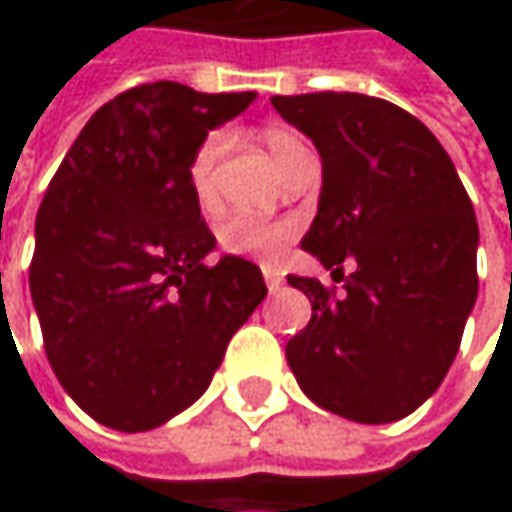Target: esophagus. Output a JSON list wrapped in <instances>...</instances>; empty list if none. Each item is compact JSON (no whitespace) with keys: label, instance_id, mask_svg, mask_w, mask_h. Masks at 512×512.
Instances as JSON below:
<instances>
[{"label":"esophagus","instance_id":"34e87169","mask_svg":"<svg viewBox=\"0 0 512 512\" xmlns=\"http://www.w3.org/2000/svg\"><path fill=\"white\" fill-rule=\"evenodd\" d=\"M262 273H265V285H267V290H270V293H276L279 287L285 285V279H282V273H279V270H273V267H265Z\"/></svg>","mask_w":512,"mask_h":512}]
</instances>
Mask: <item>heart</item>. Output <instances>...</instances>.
Returning <instances> with one entry per match:
<instances>
[{
  "instance_id": "obj_1",
  "label": "heart",
  "mask_w": 512,
  "mask_h": 512,
  "mask_svg": "<svg viewBox=\"0 0 512 512\" xmlns=\"http://www.w3.org/2000/svg\"><path fill=\"white\" fill-rule=\"evenodd\" d=\"M227 136L222 130H213L207 133L205 139L196 145L190 162H187V185L193 190L196 202L202 207L216 205V168H219V156L225 150ZM262 142L270 150L273 162L279 165L282 173L287 168L305 156L307 145L299 139L296 130L285 128V125H267L262 130ZM293 239V225L287 222H265V219H256V216H245V213H236L230 216L225 225L219 227V242L225 247L227 253H236V256H250V259H262V262H276L290 245Z\"/></svg>"
}]
</instances>
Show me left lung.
Returning a JSON list of instances; mask_svg holds the SVG:
<instances>
[{
	"label": "left lung",
	"mask_w": 512,
	"mask_h": 512,
	"mask_svg": "<svg viewBox=\"0 0 512 512\" xmlns=\"http://www.w3.org/2000/svg\"><path fill=\"white\" fill-rule=\"evenodd\" d=\"M322 156L316 219L302 239L344 293L287 276L313 305L285 347L310 402L362 424L399 422L447 376L479 296L473 202L439 139L364 93L273 96Z\"/></svg>",
	"instance_id": "obj_1"
}]
</instances>
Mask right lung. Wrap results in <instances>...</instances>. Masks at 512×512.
Returning a JSON list of instances; mask_svg holds the SVG:
<instances>
[{
	"instance_id": "1",
	"label": "right lung",
	"mask_w": 512,
	"mask_h": 512,
	"mask_svg": "<svg viewBox=\"0 0 512 512\" xmlns=\"http://www.w3.org/2000/svg\"><path fill=\"white\" fill-rule=\"evenodd\" d=\"M256 99L179 82L96 110L36 213L30 296L59 384L90 419L142 433L207 390L267 296L262 270L216 247L187 185L207 133Z\"/></svg>"
}]
</instances>
